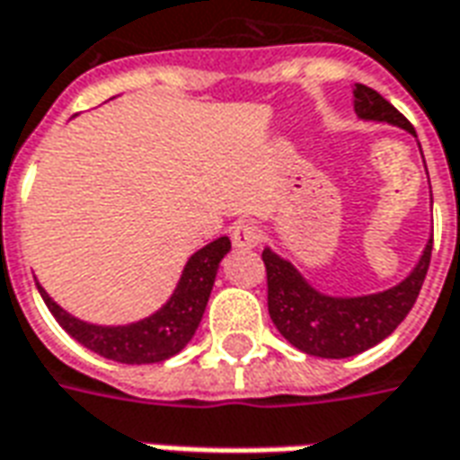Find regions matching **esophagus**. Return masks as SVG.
<instances>
[{
    "mask_svg": "<svg viewBox=\"0 0 460 460\" xmlns=\"http://www.w3.org/2000/svg\"><path fill=\"white\" fill-rule=\"evenodd\" d=\"M260 243H262V230H260L257 225L237 223L235 227H233V245L235 247H245V250H250V247H257Z\"/></svg>",
    "mask_w": 460,
    "mask_h": 460,
    "instance_id": "1",
    "label": "esophagus"
}]
</instances>
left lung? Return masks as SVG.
Segmentation results:
<instances>
[{
	"mask_svg": "<svg viewBox=\"0 0 460 460\" xmlns=\"http://www.w3.org/2000/svg\"><path fill=\"white\" fill-rule=\"evenodd\" d=\"M354 111L364 120L394 123L416 136L413 126L389 101L364 84H354ZM433 237L419 265L396 288L361 297H332L309 285L297 267L270 247L262 250L267 270V309L279 334L305 354L322 359H347L386 340L411 312L431 262Z\"/></svg>",
	"mask_w": 460,
	"mask_h": 460,
	"instance_id": "1",
	"label": "left lung"
}]
</instances>
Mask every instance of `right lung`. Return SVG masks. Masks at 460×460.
Listing matches in <instances>:
<instances>
[{
    "label": "right lung",
    "mask_w": 460,
    "mask_h": 460,
    "mask_svg": "<svg viewBox=\"0 0 460 460\" xmlns=\"http://www.w3.org/2000/svg\"><path fill=\"white\" fill-rule=\"evenodd\" d=\"M227 252H230V237H217L210 245L200 247L185 262L183 275L172 289L171 299L158 312H153L151 317L123 327H101V324L81 322L74 314H68L66 309L58 307L39 282L37 288L58 324L86 349L120 364H155L175 357L193 340L213 292L220 260Z\"/></svg>",
    "instance_id": "obj_1"
}]
</instances>
